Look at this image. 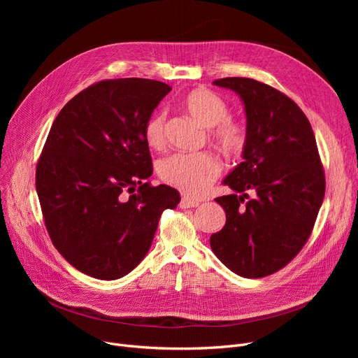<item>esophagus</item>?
Segmentation results:
<instances>
[{"instance_id": "esophagus-1", "label": "esophagus", "mask_w": 358, "mask_h": 358, "mask_svg": "<svg viewBox=\"0 0 358 358\" xmlns=\"http://www.w3.org/2000/svg\"><path fill=\"white\" fill-rule=\"evenodd\" d=\"M199 204H200L199 200H192L189 197H182L181 201H180V208L181 209H190V208H197Z\"/></svg>"}]
</instances>
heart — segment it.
<instances>
[{
  "mask_svg": "<svg viewBox=\"0 0 358 358\" xmlns=\"http://www.w3.org/2000/svg\"><path fill=\"white\" fill-rule=\"evenodd\" d=\"M184 108L206 127H213L210 131L212 141L223 154H241L248 141L247 127L242 123L228 117L229 106L216 92L199 88L189 92L182 100ZM165 110L154 113L145 124L146 143L159 149L165 143ZM222 171L220 161L209 154H174L161 161V178L177 190L199 197L210 189V185Z\"/></svg>",
  "mask_w": 358,
  "mask_h": 358,
  "instance_id": "1",
  "label": "heart"
}]
</instances>
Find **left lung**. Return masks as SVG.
<instances>
[{
	"label": "left lung",
	"instance_id": "1",
	"mask_svg": "<svg viewBox=\"0 0 358 358\" xmlns=\"http://www.w3.org/2000/svg\"><path fill=\"white\" fill-rule=\"evenodd\" d=\"M213 84L243 101L248 141L243 161L223 180L236 194L215 199L227 223L210 236V247L235 274L266 277L287 266L308 242L325 196L324 166L308 117L286 94L252 78ZM250 189L256 197L243 205Z\"/></svg>",
	"mask_w": 358,
	"mask_h": 358
}]
</instances>
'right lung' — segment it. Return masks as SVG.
Returning a JSON list of instances; mask_svg holds the SVG:
<instances>
[{
	"mask_svg": "<svg viewBox=\"0 0 358 358\" xmlns=\"http://www.w3.org/2000/svg\"><path fill=\"white\" fill-rule=\"evenodd\" d=\"M171 87L145 78L104 80L56 116L36 166V190L55 248L81 273L116 280L148 254L180 193L150 185L145 124Z\"/></svg>",
	"mask_w": 358,
	"mask_h": 358,
	"instance_id": "1",
	"label": "right lung"
}]
</instances>
